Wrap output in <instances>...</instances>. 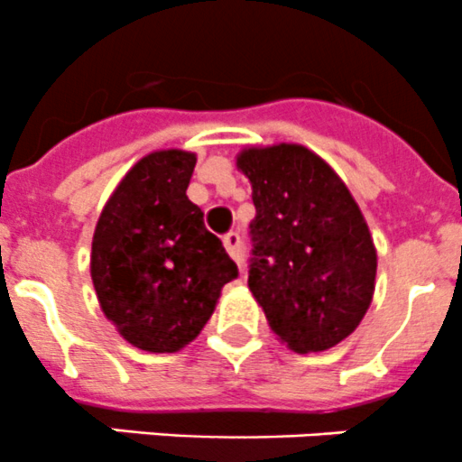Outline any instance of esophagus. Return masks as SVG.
Wrapping results in <instances>:
<instances>
[{
    "mask_svg": "<svg viewBox=\"0 0 462 462\" xmlns=\"http://www.w3.org/2000/svg\"><path fill=\"white\" fill-rule=\"evenodd\" d=\"M222 242H225V246H226V251H229L231 258L237 263V267L242 269V237H240V233H236V231L226 233L225 240H222Z\"/></svg>",
    "mask_w": 462,
    "mask_h": 462,
    "instance_id": "obj_1",
    "label": "esophagus"
}]
</instances>
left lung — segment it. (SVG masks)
I'll list each match as a JSON object with an SVG mask.
<instances>
[{
  "mask_svg": "<svg viewBox=\"0 0 462 462\" xmlns=\"http://www.w3.org/2000/svg\"><path fill=\"white\" fill-rule=\"evenodd\" d=\"M249 290L269 328L296 353H319L362 323L375 291L377 251L350 190L312 150L246 148Z\"/></svg>",
  "mask_w": 462,
  "mask_h": 462,
  "instance_id": "left-lung-1",
  "label": "left lung"
}]
</instances>
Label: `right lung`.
Here are the masks:
<instances>
[{"mask_svg": "<svg viewBox=\"0 0 462 462\" xmlns=\"http://www.w3.org/2000/svg\"><path fill=\"white\" fill-rule=\"evenodd\" d=\"M195 154L159 150L132 166L91 240V281L105 317L148 353H177L202 332L237 278L222 240L186 198Z\"/></svg>", "mask_w": 462, "mask_h": 462, "instance_id": "add662e5", "label": "right lung"}]
</instances>
